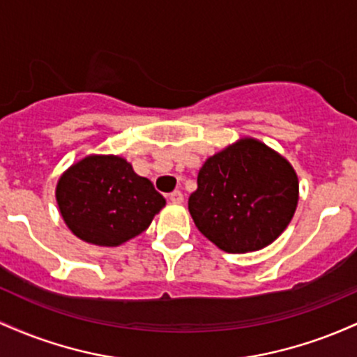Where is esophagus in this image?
<instances>
[{"instance_id":"34e87169","label":"esophagus","mask_w":357,"mask_h":357,"mask_svg":"<svg viewBox=\"0 0 357 357\" xmlns=\"http://www.w3.org/2000/svg\"><path fill=\"white\" fill-rule=\"evenodd\" d=\"M171 203H183V192L181 191H173L169 195Z\"/></svg>"}]
</instances>
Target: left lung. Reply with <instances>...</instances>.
Wrapping results in <instances>:
<instances>
[{
	"instance_id": "1",
	"label": "left lung",
	"mask_w": 357,
	"mask_h": 357,
	"mask_svg": "<svg viewBox=\"0 0 357 357\" xmlns=\"http://www.w3.org/2000/svg\"><path fill=\"white\" fill-rule=\"evenodd\" d=\"M298 179L285 158L243 137L206 159L188 208L198 230L228 253L255 252L289 227Z\"/></svg>"
}]
</instances>
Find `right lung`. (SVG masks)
Masks as SVG:
<instances>
[{
    "instance_id": "1",
    "label": "right lung",
    "mask_w": 357,
    "mask_h": 357,
    "mask_svg": "<svg viewBox=\"0 0 357 357\" xmlns=\"http://www.w3.org/2000/svg\"><path fill=\"white\" fill-rule=\"evenodd\" d=\"M55 196L73 235L99 247H119L141 235L166 204L149 179L112 154L72 165L60 176Z\"/></svg>"
}]
</instances>
